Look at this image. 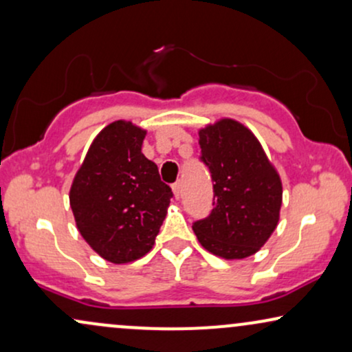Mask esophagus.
Listing matches in <instances>:
<instances>
[{"label":"esophagus","mask_w":352,"mask_h":352,"mask_svg":"<svg viewBox=\"0 0 352 352\" xmlns=\"http://www.w3.org/2000/svg\"><path fill=\"white\" fill-rule=\"evenodd\" d=\"M172 191H173V195H175V198L180 197V191H182V182L180 180H177L175 184H172Z\"/></svg>","instance_id":"34e87169"}]
</instances>
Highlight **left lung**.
Listing matches in <instances>:
<instances>
[{
    "label": "left lung",
    "mask_w": 352,
    "mask_h": 352,
    "mask_svg": "<svg viewBox=\"0 0 352 352\" xmlns=\"http://www.w3.org/2000/svg\"><path fill=\"white\" fill-rule=\"evenodd\" d=\"M201 159L214 182V209L193 224L198 242L224 260H243L268 242L279 222L281 177L258 138L234 118L199 128Z\"/></svg>",
    "instance_id": "8db88e82"
}]
</instances>
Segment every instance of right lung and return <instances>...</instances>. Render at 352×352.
Segmentation results:
<instances>
[{"label": "right lung", "mask_w": 352, "mask_h": 352, "mask_svg": "<svg viewBox=\"0 0 352 352\" xmlns=\"http://www.w3.org/2000/svg\"><path fill=\"white\" fill-rule=\"evenodd\" d=\"M144 128L109 123L89 146L69 188L76 228L97 255L115 265L144 256L155 242L172 190L141 153Z\"/></svg>", "instance_id": "right-lung-1"}]
</instances>
